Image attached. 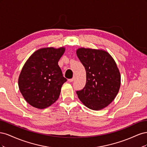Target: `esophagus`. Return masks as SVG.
<instances>
[{"label": "esophagus", "instance_id": "esophagus-1", "mask_svg": "<svg viewBox=\"0 0 147 147\" xmlns=\"http://www.w3.org/2000/svg\"><path fill=\"white\" fill-rule=\"evenodd\" d=\"M74 80H75V77H73L72 78L69 79V82H73Z\"/></svg>", "mask_w": 147, "mask_h": 147}]
</instances>
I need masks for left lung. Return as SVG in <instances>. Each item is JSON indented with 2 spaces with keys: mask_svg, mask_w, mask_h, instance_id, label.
Returning <instances> with one entry per match:
<instances>
[{
  "mask_svg": "<svg viewBox=\"0 0 147 147\" xmlns=\"http://www.w3.org/2000/svg\"><path fill=\"white\" fill-rule=\"evenodd\" d=\"M77 55L86 72L85 86L76 91L78 98L91 110L103 109L114 100L121 85L117 64L109 53L102 50L80 48Z\"/></svg>",
  "mask_w": 147,
  "mask_h": 147,
  "instance_id": "left-lung-1",
  "label": "left lung"
}]
</instances>
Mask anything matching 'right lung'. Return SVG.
<instances>
[{"label":"right lung","mask_w":147,"mask_h":147,"mask_svg":"<svg viewBox=\"0 0 147 147\" xmlns=\"http://www.w3.org/2000/svg\"><path fill=\"white\" fill-rule=\"evenodd\" d=\"M64 51V47L39 49L24 64L19 76V89L34 107L45 109L59 98L61 87L67 81L58 65Z\"/></svg>","instance_id":"1"}]
</instances>
